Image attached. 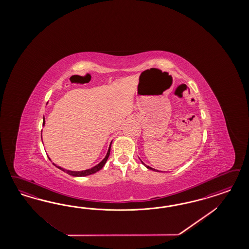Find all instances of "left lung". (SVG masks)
<instances>
[{
    "instance_id": "1",
    "label": "left lung",
    "mask_w": 249,
    "mask_h": 249,
    "mask_svg": "<svg viewBox=\"0 0 249 249\" xmlns=\"http://www.w3.org/2000/svg\"><path fill=\"white\" fill-rule=\"evenodd\" d=\"M142 164H144V165L146 166L148 169H150V170H152V171H155V172H159L158 170H155V169H153V168H151L150 166L146 165L144 162H142Z\"/></svg>"
}]
</instances>
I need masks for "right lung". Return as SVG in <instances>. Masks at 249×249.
Wrapping results in <instances>:
<instances>
[{
	"label": "right lung",
	"instance_id": "add662e5",
	"mask_svg": "<svg viewBox=\"0 0 249 249\" xmlns=\"http://www.w3.org/2000/svg\"><path fill=\"white\" fill-rule=\"evenodd\" d=\"M43 124L45 125V121H44V122H43ZM110 145H111V143H110ZM110 145H109V148H108L107 153V155H106L105 158L103 159V160H102L101 162H99L98 165H96L95 167L91 168V169H89V170H85V171H81V172H74V171H68V170H65V169L61 168V167H59V166H56L55 164H53V165L56 166L57 168H59V169L62 170V171H64L65 173L70 174V175H72V176L82 177V176H88V175H90V174H95V173L98 172L99 170H101V169L103 168V166L105 165L106 161H107V160L108 156H109V153H110Z\"/></svg>",
	"mask_w": 249,
	"mask_h": 249
}]
</instances>
